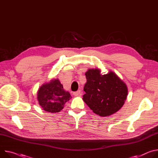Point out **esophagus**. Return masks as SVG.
I'll return each instance as SVG.
<instances>
[{
    "label": "esophagus",
    "instance_id": "obj_1",
    "mask_svg": "<svg viewBox=\"0 0 158 158\" xmlns=\"http://www.w3.org/2000/svg\"><path fill=\"white\" fill-rule=\"evenodd\" d=\"M80 90H78V91H77V92H73V95H74L75 96H78V95H80Z\"/></svg>",
    "mask_w": 158,
    "mask_h": 158
}]
</instances>
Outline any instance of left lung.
Returning <instances> with one entry per match:
<instances>
[{
  "label": "left lung",
  "instance_id": "left-lung-1",
  "mask_svg": "<svg viewBox=\"0 0 158 158\" xmlns=\"http://www.w3.org/2000/svg\"><path fill=\"white\" fill-rule=\"evenodd\" d=\"M85 76L83 100L95 114L101 117L109 116L124 106L127 87L114 72L101 75L99 69H89Z\"/></svg>",
  "mask_w": 158,
  "mask_h": 158
}]
</instances>
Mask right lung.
<instances>
[{
  "mask_svg": "<svg viewBox=\"0 0 158 158\" xmlns=\"http://www.w3.org/2000/svg\"><path fill=\"white\" fill-rule=\"evenodd\" d=\"M38 100L40 106L46 112H60L66 102L72 98L69 93L63 89L58 79L51 80L43 84L38 91Z\"/></svg>",
  "mask_w": 158,
  "mask_h": 158,
  "instance_id": "add662e5",
  "label": "right lung"
}]
</instances>
